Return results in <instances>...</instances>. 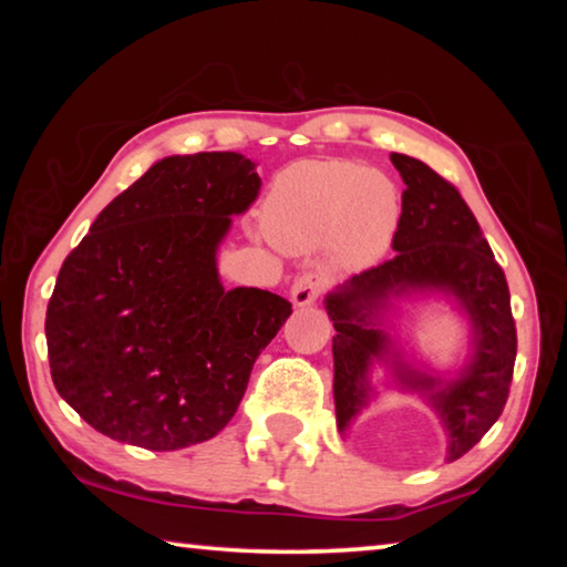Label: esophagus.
<instances>
[{
	"label": "esophagus",
	"mask_w": 567,
	"mask_h": 567,
	"mask_svg": "<svg viewBox=\"0 0 567 567\" xmlns=\"http://www.w3.org/2000/svg\"><path fill=\"white\" fill-rule=\"evenodd\" d=\"M324 287H328V280H324L322 275L318 272H305L295 280L292 285V302L297 307H305V305H312L318 297L324 292Z\"/></svg>",
	"instance_id": "34e87169"
}]
</instances>
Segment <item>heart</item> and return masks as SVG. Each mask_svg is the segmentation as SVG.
<instances>
[{"instance_id":"obj_1","label":"heart","mask_w":567,"mask_h":567,"mask_svg":"<svg viewBox=\"0 0 567 567\" xmlns=\"http://www.w3.org/2000/svg\"><path fill=\"white\" fill-rule=\"evenodd\" d=\"M400 219V192L388 175L348 159L285 167L262 203V229L277 247L302 252L328 245L342 267L375 262Z\"/></svg>"}]
</instances>
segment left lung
I'll list each match as a JSON object with an SVG mask.
<instances>
[{
  "mask_svg": "<svg viewBox=\"0 0 567 567\" xmlns=\"http://www.w3.org/2000/svg\"><path fill=\"white\" fill-rule=\"evenodd\" d=\"M405 182L402 215L392 237L395 257L324 297L334 324V412L340 433L372 395V360H385L392 342L380 328L390 297L408 292L453 295L470 320V362L443 382L395 360V375L425 392L447 430V460L463 457L495 425L511 392L517 334L503 267L455 185L415 157L390 155Z\"/></svg>",
  "mask_w": 567,
  "mask_h": 567,
  "instance_id": "obj_1",
  "label": "left lung"
}]
</instances>
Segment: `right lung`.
Segmentation results:
<instances>
[{"instance_id": "1", "label": "right lung", "mask_w": 567, "mask_h": 567, "mask_svg": "<svg viewBox=\"0 0 567 567\" xmlns=\"http://www.w3.org/2000/svg\"><path fill=\"white\" fill-rule=\"evenodd\" d=\"M262 179L237 152L175 155L102 209L47 305L54 388L117 443L179 450L215 437L292 305L225 290L217 247Z\"/></svg>"}]
</instances>
